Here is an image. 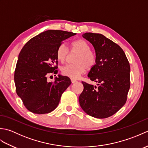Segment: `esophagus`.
Listing matches in <instances>:
<instances>
[{
	"mask_svg": "<svg viewBox=\"0 0 148 148\" xmlns=\"http://www.w3.org/2000/svg\"><path fill=\"white\" fill-rule=\"evenodd\" d=\"M71 81H72V83H74L77 82V79H71Z\"/></svg>",
	"mask_w": 148,
	"mask_h": 148,
	"instance_id": "esophagus-1",
	"label": "esophagus"
}]
</instances>
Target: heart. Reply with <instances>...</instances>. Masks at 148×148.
Wrapping results in <instances>:
<instances>
[{
  "mask_svg": "<svg viewBox=\"0 0 148 148\" xmlns=\"http://www.w3.org/2000/svg\"><path fill=\"white\" fill-rule=\"evenodd\" d=\"M90 44L84 39H77L71 44V51L78 53L74 62L75 64H69L61 68L63 75L77 79L86 71V68L90 69L93 67L96 62V53L90 49ZM68 49L64 44L58 46L56 55L58 60L64 62L67 59Z\"/></svg>",
  "mask_w": 148,
  "mask_h": 148,
  "instance_id": "b5f03b06",
  "label": "heart"
}]
</instances>
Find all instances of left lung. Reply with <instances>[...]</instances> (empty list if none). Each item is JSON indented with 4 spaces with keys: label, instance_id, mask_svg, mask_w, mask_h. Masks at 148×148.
<instances>
[{
    "label": "left lung",
    "instance_id": "8db88e82",
    "mask_svg": "<svg viewBox=\"0 0 148 148\" xmlns=\"http://www.w3.org/2000/svg\"><path fill=\"white\" fill-rule=\"evenodd\" d=\"M83 37L95 50L96 64L88 77L98 86L82 81L84 89L79 97V104L92 117L108 118L127 102L130 86L129 62L121 47L102 34L88 32Z\"/></svg>",
    "mask_w": 148,
    "mask_h": 148
}]
</instances>
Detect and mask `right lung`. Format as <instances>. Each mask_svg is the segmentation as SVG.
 I'll use <instances>...</instances> for the list:
<instances>
[{
    "label": "right lung",
    "mask_w": 148,
    "mask_h": 148,
    "mask_svg": "<svg viewBox=\"0 0 148 148\" xmlns=\"http://www.w3.org/2000/svg\"><path fill=\"white\" fill-rule=\"evenodd\" d=\"M74 35L49 30L34 37L22 48L16 65L14 83L17 95L30 112L41 114L53 111L71 84L67 76L58 75L54 82H48L47 76L58 73L56 50L65 39Z\"/></svg>",
    "instance_id": "obj_1"
}]
</instances>
